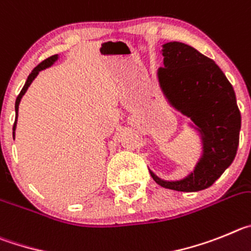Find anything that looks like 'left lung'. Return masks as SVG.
I'll use <instances>...</instances> for the list:
<instances>
[{"label":"left lung","instance_id":"8db88e82","mask_svg":"<svg viewBox=\"0 0 251 251\" xmlns=\"http://www.w3.org/2000/svg\"><path fill=\"white\" fill-rule=\"evenodd\" d=\"M162 49L164 67L157 71L160 85L170 102L200 128L204 156L194 173L180 181H164L165 189L193 193L210 187L236 155L241 115L231 83L211 58L182 42H169Z\"/></svg>","mask_w":251,"mask_h":251}]
</instances>
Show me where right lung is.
Masks as SVG:
<instances>
[{"mask_svg": "<svg viewBox=\"0 0 251 251\" xmlns=\"http://www.w3.org/2000/svg\"><path fill=\"white\" fill-rule=\"evenodd\" d=\"M56 58H57V55H53V56H51V57H49V58H46V60H44V61H42V62H41V64H38L37 66H36L35 69L32 70V72H31L30 75H28V77H27V80H26V83H25V86L22 87L21 92H20V94H19V96H17V99H16V103H15V110H16V120H17V111H19V103H20V100H21V98H22V96H24V94H25V92H26L27 87L30 86V85H31V82H32V81H33V78H35L36 76H37V74H38V72L41 71V70L46 69V67L51 66V65L53 64V61H56ZM16 120H15V124H13V136H15Z\"/></svg>", "mask_w": 251, "mask_h": 251, "instance_id": "obj_1", "label": "right lung"}]
</instances>
